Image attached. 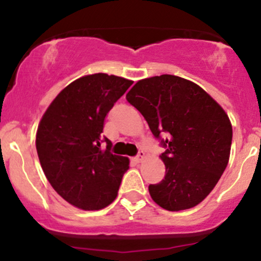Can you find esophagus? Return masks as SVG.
<instances>
[{"instance_id":"1","label":"esophagus","mask_w":261,"mask_h":261,"mask_svg":"<svg viewBox=\"0 0 261 261\" xmlns=\"http://www.w3.org/2000/svg\"><path fill=\"white\" fill-rule=\"evenodd\" d=\"M145 157H146L145 152H143L142 149H141V151H139V153H137L136 157H135V161H136L137 163H141V162L145 160Z\"/></svg>"}]
</instances>
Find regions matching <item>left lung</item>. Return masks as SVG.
<instances>
[{"label": "left lung", "instance_id": "1", "mask_svg": "<svg viewBox=\"0 0 261 261\" xmlns=\"http://www.w3.org/2000/svg\"><path fill=\"white\" fill-rule=\"evenodd\" d=\"M126 99L166 148V175L149 185V195L168 211L196 206L228 164L232 125L226 112L201 87L173 74L139 81Z\"/></svg>", "mask_w": 261, "mask_h": 261}]
</instances>
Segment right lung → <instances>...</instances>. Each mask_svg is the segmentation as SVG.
Listing matches in <instances>:
<instances>
[{"label": "right lung", "instance_id": "right-lung-1", "mask_svg": "<svg viewBox=\"0 0 261 261\" xmlns=\"http://www.w3.org/2000/svg\"><path fill=\"white\" fill-rule=\"evenodd\" d=\"M131 85L107 73L81 77L41 118L35 140L41 168L56 193L76 207L100 210L118 196L128 160L113 154V143L101 133L108 113Z\"/></svg>", "mask_w": 261, "mask_h": 261}]
</instances>
